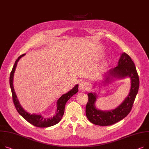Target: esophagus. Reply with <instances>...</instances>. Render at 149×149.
I'll list each match as a JSON object with an SVG mask.
<instances>
[{"instance_id": "esophagus-1", "label": "esophagus", "mask_w": 149, "mask_h": 149, "mask_svg": "<svg viewBox=\"0 0 149 149\" xmlns=\"http://www.w3.org/2000/svg\"><path fill=\"white\" fill-rule=\"evenodd\" d=\"M88 88V83L86 81H81L80 83V85H79V90L84 92L85 91L87 90V88Z\"/></svg>"}]
</instances>
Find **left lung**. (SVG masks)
Listing matches in <instances>:
<instances>
[{
  "label": "left lung",
  "mask_w": 149,
  "mask_h": 149,
  "mask_svg": "<svg viewBox=\"0 0 149 149\" xmlns=\"http://www.w3.org/2000/svg\"><path fill=\"white\" fill-rule=\"evenodd\" d=\"M126 77L131 79L130 93L123 101L113 110L102 111L97 109L95 106L96 93L91 92L87 94L88 100L86 107V114L91 123L100 126L111 125L123 119L130 113L140 84L139 77L130 56L125 53H122L117 66L105 74L102 83L106 84L111 82L114 78L123 79Z\"/></svg>",
  "instance_id": "1"
}]
</instances>
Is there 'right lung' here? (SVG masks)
Instances as JSON below:
<instances>
[{"label": "right lung", "mask_w": 149, "mask_h": 149, "mask_svg": "<svg viewBox=\"0 0 149 149\" xmlns=\"http://www.w3.org/2000/svg\"><path fill=\"white\" fill-rule=\"evenodd\" d=\"M26 54L21 55L16 60L12 71L10 74L9 77V84L11 87L12 95H13V100L15 107V108L18 113L20 114L25 120H26L29 123L32 125L39 127H49L56 124L58 123L62 119V118L65 112V107L66 104V102L72 97L73 95L76 94L78 91V84H76L71 91H69L68 93L62 95L57 101V109L56 111V114L50 118H47L42 116L41 114H31L24 110V108L22 107L21 104H19V101L17 98V95L14 91V88L13 86V80H14V75L15 71V69L17 65V63L22 57L25 56Z\"/></svg>", "instance_id": "1"}]
</instances>
